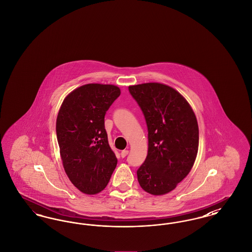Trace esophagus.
I'll return each instance as SVG.
<instances>
[{"label": "esophagus", "mask_w": 252, "mask_h": 252, "mask_svg": "<svg viewBox=\"0 0 252 252\" xmlns=\"http://www.w3.org/2000/svg\"><path fill=\"white\" fill-rule=\"evenodd\" d=\"M127 154H128V150H126V149L121 151V157H122V158H125Z\"/></svg>", "instance_id": "esophagus-1"}]
</instances>
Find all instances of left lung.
I'll use <instances>...</instances> for the list:
<instances>
[{
	"label": "left lung",
	"mask_w": 252,
	"mask_h": 252,
	"mask_svg": "<svg viewBox=\"0 0 252 252\" xmlns=\"http://www.w3.org/2000/svg\"><path fill=\"white\" fill-rule=\"evenodd\" d=\"M144 113L148 153L137 171L145 192L160 195L174 190L191 171L198 150V125L186 99L160 83L128 87Z\"/></svg>",
	"instance_id": "obj_1"
}]
</instances>
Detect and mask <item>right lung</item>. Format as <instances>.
Masks as SVG:
<instances>
[{"label":"right lung","mask_w":252,"mask_h":252,"mask_svg":"<svg viewBox=\"0 0 252 252\" xmlns=\"http://www.w3.org/2000/svg\"><path fill=\"white\" fill-rule=\"evenodd\" d=\"M120 94L114 85H83L60 107L56 129L63 167L72 184L87 194L104 190L117 165L105 115Z\"/></svg>","instance_id":"add662e5"}]
</instances>
